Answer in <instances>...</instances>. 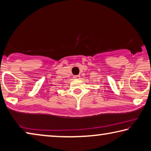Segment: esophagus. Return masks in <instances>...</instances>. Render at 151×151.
Returning <instances> with one entry per match:
<instances>
[{
    "label": "esophagus",
    "mask_w": 151,
    "mask_h": 151,
    "mask_svg": "<svg viewBox=\"0 0 151 151\" xmlns=\"http://www.w3.org/2000/svg\"><path fill=\"white\" fill-rule=\"evenodd\" d=\"M73 78H74V79H76V80H79V79H80V76H74Z\"/></svg>",
    "instance_id": "esophagus-1"
}]
</instances>
